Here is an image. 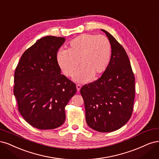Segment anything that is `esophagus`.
Listing matches in <instances>:
<instances>
[{"label": "esophagus", "instance_id": "esophagus-1", "mask_svg": "<svg viewBox=\"0 0 159 159\" xmlns=\"http://www.w3.org/2000/svg\"><path fill=\"white\" fill-rule=\"evenodd\" d=\"M76 90H77V91H79L80 90V89H81V85L80 84H76Z\"/></svg>", "mask_w": 159, "mask_h": 159}]
</instances>
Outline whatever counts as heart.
Listing matches in <instances>:
<instances>
[{"label": "heart", "instance_id": "b5f03b06", "mask_svg": "<svg viewBox=\"0 0 159 159\" xmlns=\"http://www.w3.org/2000/svg\"><path fill=\"white\" fill-rule=\"evenodd\" d=\"M111 55L110 40L104 35L83 34L70 42L67 50H61L57 62L64 74L73 76L82 66L75 79L80 83L89 81L92 76L98 77L109 65Z\"/></svg>", "mask_w": 159, "mask_h": 159}]
</instances>
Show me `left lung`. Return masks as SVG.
<instances>
[{
  "label": "left lung",
  "instance_id": "left-lung-1",
  "mask_svg": "<svg viewBox=\"0 0 159 159\" xmlns=\"http://www.w3.org/2000/svg\"><path fill=\"white\" fill-rule=\"evenodd\" d=\"M111 45L108 66L100 77L80 90L84 102L86 121L97 131H114L124 126L133 113L135 76L128 55L113 35L104 30Z\"/></svg>",
  "mask_w": 159,
  "mask_h": 159
}]
</instances>
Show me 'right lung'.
<instances>
[{
    "mask_svg": "<svg viewBox=\"0 0 159 159\" xmlns=\"http://www.w3.org/2000/svg\"><path fill=\"white\" fill-rule=\"evenodd\" d=\"M65 38L45 36L22 54L14 73V94L20 114L39 129H55L65 120V107L76 92L62 74L57 53Z\"/></svg>",
    "mask_w": 159,
    "mask_h": 159,
    "instance_id": "add662e5",
    "label": "right lung"
}]
</instances>
